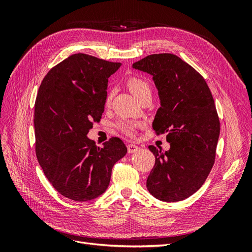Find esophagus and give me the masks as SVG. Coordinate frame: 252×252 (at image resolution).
Segmentation results:
<instances>
[{"instance_id":"esophagus-1","label":"esophagus","mask_w":252,"mask_h":252,"mask_svg":"<svg viewBox=\"0 0 252 252\" xmlns=\"http://www.w3.org/2000/svg\"><path fill=\"white\" fill-rule=\"evenodd\" d=\"M127 148H128V152L129 154H133V152H135V151H138L139 149H140V147L138 146V145H134V144H128V146H127Z\"/></svg>"}]
</instances>
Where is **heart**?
Masks as SVG:
<instances>
[{"label": "heart", "instance_id": "obj_1", "mask_svg": "<svg viewBox=\"0 0 252 252\" xmlns=\"http://www.w3.org/2000/svg\"><path fill=\"white\" fill-rule=\"evenodd\" d=\"M126 84L129 90H130L138 98H141L145 94L150 93L149 83L141 77H136V75L129 77L126 81ZM110 102L111 94H108L107 98H106V105H109ZM136 127H138V123H135V122L132 121H120L117 123V128L119 130L128 136H131L134 134Z\"/></svg>", "mask_w": 252, "mask_h": 252}]
</instances>
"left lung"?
Segmentation results:
<instances>
[{"label":"left lung","mask_w":252,"mask_h":252,"mask_svg":"<svg viewBox=\"0 0 252 252\" xmlns=\"http://www.w3.org/2000/svg\"><path fill=\"white\" fill-rule=\"evenodd\" d=\"M132 67L152 75L161 100L152 128L170 143L165 152L148 147L156 164L147 189L164 202L185 200L201 188L216 161L220 119L211 91L192 66L172 53L147 56Z\"/></svg>","instance_id":"left-lung-1"}]
</instances>
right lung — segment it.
Returning <instances> with one entry per match:
<instances>
[{"instance_id":"right-lung-1","label":"right lung","mask_w":252,"mask_h":252,"mask_svg":"<svg viewBox=\"0 0 252 252\" xmlns=\"http://www.w3.org/2000/svg\"><path fill=\"white\" fill-rule=\"evenodd\" d=\"M121 63L74 53L53 66L43 79L34 104L35 155L59 193L89 201L107 189L112 167L127 154L117 136L96 147L87 138L100 122L108 78Z\"/></svg>"}]
</instances>
